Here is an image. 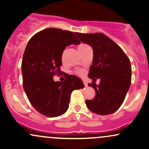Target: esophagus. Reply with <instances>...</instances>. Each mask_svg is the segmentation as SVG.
<instances>
[{
    "label": "esophagus",
    "instance_id": "obj_1",
    "mask_svg": "<svg viewBox=\"0 0 149 149\" xmlns=\"http://www.w3.org/2000/svg\"><path fill=\"white\" fill-rule=\"evenodd\" d=\"M83 83H84L85 86H88V83H87V82L85 80H83Z\"/></svg>",
    "mask_w": 149,
    "mask_h": 149
}]
</instances>
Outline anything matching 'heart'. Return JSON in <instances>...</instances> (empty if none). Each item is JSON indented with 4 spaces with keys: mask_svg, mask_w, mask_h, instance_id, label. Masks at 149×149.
I'll return each mask as SVG.
<instances>
[{
    "mask_svg": "<svg viewBox=\"0 0 149 149\" xmlns=\"http://www.w3.org/2000/svg\"><path fill=\"white\" fill-rule=\"evenodd\" d=\"M85 46H87L86 45H83V44H82V45H80L79 47H78V48H80V47H85ZM77 73L79 75H82L83 73V72L82 71H77Z\"/></svg>",
    "mask_w": 149,
    "mask_h": 149,
    "instance_id": "heart-1",
    "label": "heart"
}]
</instances>
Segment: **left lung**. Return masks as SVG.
I'll list each match as a JSON object with an SVG mask.
<instances>
[{"instance_id": "8db88e82", "label": "left lung", "mask_w": 149, "mask_h": 149, "mask_svg": "<svg viewBox=\"0 0 149 149\" xmlns=\"http://www.w3.org/2000/svg\"><path fill=\"white\" fill-rule=\"evenodd\" d=\"M79 40L93 49V60L88 77L95 82L88 84L96 92L91 100L85 101L92 113L99 115L113 113L123 103L131 84V64L129 58L115 42L101 33H75Z\"/></svg>"}]
</instances>
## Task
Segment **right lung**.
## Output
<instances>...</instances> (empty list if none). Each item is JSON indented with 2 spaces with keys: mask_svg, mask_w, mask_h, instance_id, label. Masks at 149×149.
Returning <instances> with one entry per match:
<instances>
[{
  "mask_svg": "<svg viewBox=\"0 0 149 149\" xmlns=\"http://www.w3.org/2000/svg\"><path fill=\"white\" fill-rule=\"evenodd\" d=\"M80 43L73 32L49 28L36 33L27 44L22 62L23 87L30 103L42 115L53 118L65 113L71 92L84 88L81 79L73 75L63 82L53 80L60 72L66 47Z\"/></svg>",
  "mask_w": 149,
  "mask_h": 149,
  "instance_id": "obj_1",
  "label": "right lung"
}]
</instances>
